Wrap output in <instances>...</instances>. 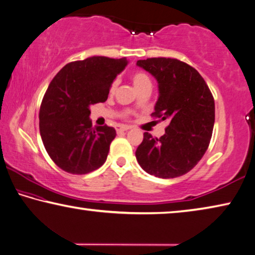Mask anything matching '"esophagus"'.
Segmentation results:
<instances>
[{
  "mask_svg": "<svg viewBox=\"0 0 255 255\" xmlns=\"http://www.w3.org/2000/svg\"><path fill=\"white\" fill-rule=\"evenodd\" d=\"M129 129H130V127L124 126V125H119V126H117V131H127Z\"/></svg>",
  "mask_w": 255,
  "mask_h": 255,
  "instance_id": "esophagus-1",
  "label": "esophagus"
}]
</instances>
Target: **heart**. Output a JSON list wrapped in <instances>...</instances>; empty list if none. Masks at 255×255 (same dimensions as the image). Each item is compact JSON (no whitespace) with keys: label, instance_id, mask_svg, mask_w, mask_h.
Instances as JSON below:
<instances>
[{"label":"heart","instance_id":"obj_1","mask_svg":"<svg viewBox=\"0 0 255 255\" xmlns=\"http://www.w3.org/2000/svg\"><path fill=\"white\" fill-rule=\"evenodd\" d=\"M131 81L134 83V87L136 88V90H140L143 88H151V85H152L150 78L147 77L145 73H143V72H135V73H132ZM117 86H118V82L115 81L111 85L110 91L113 93V91L116 90Z\"/></svg>","mask_w":255,"mask_h":255}]
</instances>
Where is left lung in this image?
Masks as SVG:
<instances>
[{"label": "left lung", "instance_id": "left-lung-1", "mask_svg": "<svg viewBox=\"0 0 255 255\" xmlns=\"http://www.w3.org/2000/svg\"><path fill=\"white\" fill-rule=\"evenodd\" d=\"M136 65L153 75L159 97L153 117L168 119L161 137L144 132L136 150L139 166L160 178H174L191 170L206 152L215 120L214 98L192 66L174 58H147Z\"/></svg>", "mask_w": 255, "mask_h": 255}]
</instances>
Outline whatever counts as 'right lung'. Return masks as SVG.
Instances as JSON below:
<instances>
[{"mask_svg": "<svg viewBox=\"0 0 255 255\" xmlns=\"http://www.w3.org/2000/svg\"><path fill=\"white\" fill-rule=\"evenodd\" d=\"M126 58L89 57L68 63L49 85L40 108V134L52 161L67 173L87 174L104 164L116 129L93 127L90 105L108 100Z\"/></svg>", "mask_w": 255, "mask_h": 255, "instance_id": "add662e5", "label": "right lung"}]
</instances>
